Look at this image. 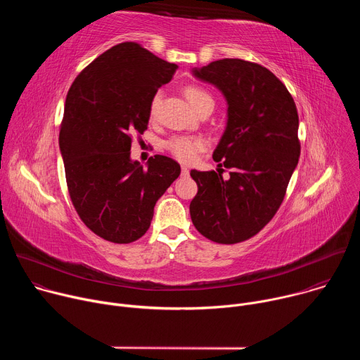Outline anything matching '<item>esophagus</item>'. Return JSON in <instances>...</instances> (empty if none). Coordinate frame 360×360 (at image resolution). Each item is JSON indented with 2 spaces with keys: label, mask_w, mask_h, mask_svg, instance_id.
Instances as JSON below:
<instances>
[{
  "label": "esophagus",
  "mask_w": 360,
  "mask_h": 360,
  "mask_svg": "<svg viewBox=\"0 0 360 360\" xmlns=\"http://www.w3.org/2000/svg\"><path fill=\"white\" fill-rule=\"evenodd\" d=\"M181 174H182V176H188L189 175V169L186 167H182L181 168Z\"/></svg>",
  "instance_id": "obj_1"
}]
</instances>
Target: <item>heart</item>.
Listing matches in <instances>:
<instances>
[{"label":"heart","mask_w":360,"mask_h":360,"mask_svg":"<svg viewBox=\"0 0 360 360\" xmlns=\"http://www.w3.org/2000/svg\"><path fill=\"white\" fill-rule=\"evenodd\" d=\"M184 94L189 104L199 112L200 110L211 107L214 108V96L210 91H207L198 85H188L184 89ZM162 95L157 92L152 96L149 102V117L150 120H157L161 108ZM165 148L172 153V155L181 162H192L198 158L199 153L208 148V141L203 136H191V135H175L165 142Z\"/></svg>","instance_id":"1"}]
</instances>
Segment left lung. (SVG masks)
Wrapping results in <instances>:
<instances>
[{"label":"left lung","instance_id":"1","mask_svg":"<svg viewBox=\"0 0 360 360\" xmlns=\"http://www.w3.org/2000/svg\"><path fill=\"white\" fill-rule=\"evenodd\" d=\"M193 74L228 101L226 129L212 157L231 178L191 171L198 185L191 219L205 238L239 243L264 229L283 202L300 155L297 110L283 82L256 63L224 58Z\"/></svg>","mask_w":360,"mask_h":360}]
</instances>
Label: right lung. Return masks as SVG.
<instances>
[{"label":"right lung","instance_id":"obj_1","mask_svg":"<svg viewBox=\"0 0 360 360\" xmlns=\"http://www.w3.org/2000/svg\"><path fill=\"white\" fill-rule=\"evenodd\" d=\"M178 65L141 44L121 42L74 79L60 129L67 186L74 208L99 238L131 243L148 231L153 207L179 176L164 155L148 168L131 161V143L148 128L149 102Z\"/></svg>","mask_w":360,"mask_h":360}]
</instances>
